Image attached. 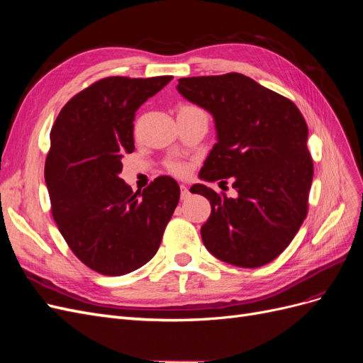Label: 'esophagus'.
<instances>
[{
  "label": "esophagus",
  "instance_id": "1",
  "mask_svg": "<svg viewBox=\"0 0 363 363\" xmlns=\"http://www.w3.org/2000/svg\"><path fill=\"white\" fill-rule=\"evenodd\" d=\"M180 189H182V194H180V196H182V200H188L189 196H191V192H189V188L188 186H184V184H182L180 186Z\"/></svg>",
  "mask_w": 363,
  "mask_h": 363
}]
</instances>
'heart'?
Here are the masks:
<instances>
[{
    "label": "heart",
    "instance_id": "obj_1",
    "mask_svg": "<svg viewBox=\"0 0 363 363\" xmlns=\"http://www.w3.org/2000/svg\"><path fill=\"white\" fill-rule=\"evenodd\" d=\"M179 113H186V115H203L206 116L204 111L201 107L195 106V104H183L179 107ZM167 168L169 169V172L175 174V175H183L186 172V167L182 162H168L167 163Z\"/></svg>",
    "mask_w": 363,
    "mask_h": 363
}]
</instances>
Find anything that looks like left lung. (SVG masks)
I'll list each match as a JSON object with an SVG mask.
<instances>
[{"mask_svg": "<svg viewBox=\"0 0 363 363\" xmlns=\"http://www.w3.org/2000/svg\"><path fill=\"white\" fill-rule=\"evenodd\" d=\"M179 92L215 118L218 142L200 177L233 182L236 199L204 184L211 201L201 227L206 248L242 268L267 265L298 232L309 208L313 162L306 121L289 98L238 72L180 79Z\"/></svg>", "mask_w": 363, "mask_h": 363, "instance_id": "left-lung-1", "label": "left lung"}]
</instances>
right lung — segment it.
Returning a JSON list of instances; mask_svg holds the SVG:
<instances>
[{
	"label": "right lung",
	"mask_w": 363,
	"mask_h": 363,
	"mask_svg": "<svg viewBox=\"0 0 363 363\" xmlns=\"http://www.w3.org/2000/svg\"><path fill=\"white\" fill-rule=\"evenodd\" d=\"M171 80L106 77L74 95L52 124L45 160L52 218L74 255L104 276L151 260L179 204L180 188L168 175L142 192L118 177L121 159L135 151L136 111Z\"/></svg>",
	"instance_id": "right-lung-1"
}]
</instances>
